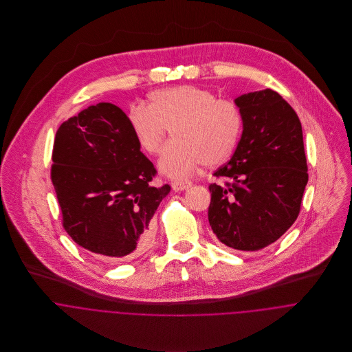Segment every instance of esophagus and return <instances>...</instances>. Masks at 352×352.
<instances>
[{"instance_id":"34e87169","label":"esophagus","mask_w":352,"mask_h":352,"mask_svg":"<svg viewBox=\"0 0 352 352\" xmlns=\"http://www.w3.org/2000/svg\"><path fill=\"white\" fill-rule=\"evenodd\" d=\"M192 186V183L190 180H175L172 182V188L175 191H184L188 190Z\"/></svg>"}]
</instances>
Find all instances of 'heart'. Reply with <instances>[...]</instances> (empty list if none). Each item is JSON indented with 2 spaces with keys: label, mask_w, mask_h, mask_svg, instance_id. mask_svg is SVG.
<instances>
[{
  "label": "heart",
  "mask_w": 352,
  "mask_h": 352,
  "mask_svg": "<svg viewBox=\"0 0 352 352\" xmlns=\"http://www.w3.org/2000/svg\"><path fill=\"white\" fill-rule=\"evenodd\" d=\"M127 123L138 146L146 154L162 151L166 129L172 142L160 160V170L170 177H186L204 162L226 161L237 146L243 115L234 101L195 85H177L151 92L148 107L127 108Z\"/></svg>",
  "instance_id": "1"
}]
</instances>
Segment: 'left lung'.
<instances>
[{"instance_id": "1", "label": "left lung", "mask_w": 352, "mask_h": 352, "mask_svg": "<svg viewBox=\"0 0 352 352\" xmlns=\"http://www.w3.org/2000/svg\"><path fill=\"white\" fill-rule=\"evenodd\" d=\"M241 140L208 186V222L217 239L239 251L275 243L296 222L307 184L302 126L292 105L264 89L239 96Z\"/></svg>"}]
</instances>
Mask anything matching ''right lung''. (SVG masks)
<instances>
[{"instance_id":"1","label":"right lung","mask_w":352,"mask_h":352,"mask_svg":"<svg viewBox=\"0 0 352 352\" xmlns=\"http://www.w3.org/2000/svg\"><path fill=\"white\" fill-rule=\"evenodd\" d=\"M51 182L72 240L105 258L148 250L151 221L170 191L138 146L127 115L99 102L63 122L54 141Z\"/></svg>"}]
</instances>
